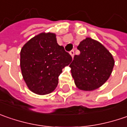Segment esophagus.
<instances>
[{
  "label": "esophagus",
  "instance_id": "esophagus-1",
  "mask_svg": "<svg viewBox=\"0 0 127 127\" xmlns=\"http://www.w3.org/2000/svg\"><path fill=\"white\" fill-rule=\"evenodd\" d=\"M69 54L71 55V56H72V57H73V56H74V51L73 50H71V51L69 52Z\"/></svg>",
  "mask_w": 127,
  "mask_h": 127
}]
</instances>
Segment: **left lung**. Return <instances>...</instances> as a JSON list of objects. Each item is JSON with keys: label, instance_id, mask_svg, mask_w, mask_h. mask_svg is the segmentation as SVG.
<instances>
[{"label": "left lung", "instance_id": "1", "mask_svg": "<svg viewBox=\"0 0 127 127\" xmlns=\"http://www.w3.org/2000/svg\"><path fill=\"white\" fill-rule=\"evenodd\" d=\"M80 55H75L69 64L76 86L82 90H96L109 79L114 61L111 53L101 43L87 37L77 46Z\"/></svg>", "mask_w": 127, "mask_h": 127}]
</instances>
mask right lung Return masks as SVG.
Wrapping results in <instances>:
<instances>
[{
	"label": "right lung",
	"mask_w": 127,
	"mask_h": 127,
	"mask_svg": "<svg viewBox=\"0 0 127 127\" xmlns=\"http://www.w3.org/2000/svg\"><path fill=\"white\" fill-rule=\"evenodd\" d=\"M72 56L57 42L53 33H40L32 38L20 51V67L25 83L37 95L55 90L62 69Z\"/></svg>",
	"instance_id": "1"
}]
</instances>
